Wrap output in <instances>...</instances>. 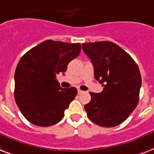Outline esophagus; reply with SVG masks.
<instances>
[{
	"mask_svg": "<svg viewBox=\"0 0 154 154\" xmlns=\"http://www.w3.org/2000/svg\"><path fill=\"white\" fill-rule=\"evenodd\" d=\"M83 91L79 90H79H78V94H79V95H80V94H82V93H83Z\"/></svg>",
	"mask_w": 154,
	"mask_h": 154,
	"instance_id": "34e87169",
	"label": "esophagus"
}]
</instances>
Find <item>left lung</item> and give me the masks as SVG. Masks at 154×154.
I'll return each mask as SVG.
<instances>
[{
	"label": "left lung",
	"instance_id": "1",
	"mask_svg": "<svg viewBox=\"0 0 154 154\" xmlns=\"http://www.w3.org/2000/svg\"><path fill=\"white\" fill-rule=\"evenodd\" d=\"M94 66L95 79L103 87L100 93L90 92L85 104L93 123L105 128L124 122L139 101L141 76L137 64L121 47L108 41L82 44Z\"/></svg>",
	"mask_w": 154,
	"mask_h": 154
}]
</instances>
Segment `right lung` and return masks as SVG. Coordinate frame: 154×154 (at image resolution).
Wrapping results in <instances>:
<instances>
[{
  "instance_id": "obj_1",
  "label": "right lung",
  "mask_w": 154,
  "mask_h": 154,
  "mask_svg": "<svg viewBox=\"0 0 154 154\" xmlns=\"http://www.w3.org/2000/svg\"><path fill=\"white\" fill-rule=\"evenodd\" d=\"M80 51V43L46 40L21 57L14 74V98L28 121L48 127L63 118L77 89L62 88L56 75L66 71Z\"/></svg>"
}]
</instances>
